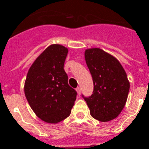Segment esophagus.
Segmentation results:
<instances>
[{"instance_id":"34e87169","label":"esophagus","mask_w":149,"mask_h":149,"mask_svg":"<svg viewBox=\"0 0 149 149\" xmlns=\"http://www.w3.org/2000/svg\"><path fill=\"white\" fill-rule=\"evenodd\" d=\"M76 91H77V92H78V94L79 95V94L81 93V88H80V87H78V88H76Z\"/></svg>"}]
</instances>
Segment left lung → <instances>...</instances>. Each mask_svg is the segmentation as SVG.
Here are the masks:
<instances>
[{"instance_id": "left-lung-1", "label": "left lung", "mask_w": 149, "mask_h": 149, "mask_svg": "<svg viewBox=\"0 0 149 149\" xmlns=\"http://www.w3.org/2000/svg\"><path fill=\"white\" fill-rule=\"evenodd\" d=\"M85 60L93 80V92L83 98L92 118L100 122L114 119L127 100L130 84L123 67L115 57L100 49L85 51Z\"/></svg>"}]
</instances>
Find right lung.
I'll return each instance as SVG.
<instances>
[{
    "label": "right lung",
    "instance_id": "obj_1",
    "mask_svg": "<svg viewBox=\"0 0 149 149\" xmlns=\"http://www.w3.org/2000/svg\"><path fill=\"white\" fill-rule=\"evenodd\" d=\"M68 49L50 45L36 58L28 70L24 92L38 118L49 123L66 118L76 100L77 92L68 84L64 63Z\"/></svg>",
    "mask_w": 149,
    "mask_h": 149
}]
</instances>
